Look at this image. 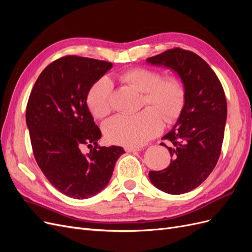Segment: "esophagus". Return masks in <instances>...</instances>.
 <instances>
[{"instance_id": "1", "label": "esophagus", "mask_w": 252, "mask_h": 252, "mask_svg": "<svg viewBox=\"0 0 252 252\" xmlns=\"http://www.w3.org/2000/svg\"><path fill=\"white\" fill-rule=\"evenodd\" d=\"M142 148L141 147H125L126 152H135V151H140Z\"/></svg>"}]
</instances>
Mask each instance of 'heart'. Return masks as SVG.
I'll list each match as a JSON object with an SVG mask.
<instances>
[{
	"instance_id": "heart-1",
	"label": "heart",
	"mask_w": 252,
	"mask_h": 252,
	"mask_svg": "<svg viewBox=\"0 0 252 252\" xmlns=\"http://www.w3.org/2000/svg\"><path fill=\"white\" fill-rule=\"evenodd\" d=\"M120 82L141 91L142 107H148L134 116H117L104 125L108 142L136 147L146 143L162 130L163 120L171 124L177 121L185 107V86L177 75H163L157 69L132 67L120 72ZM111 81L98 79L88 90L86 104L96 119L107 117L112 110Z\"/></svg>"
}]
</instances>
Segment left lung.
Returning <instances> with one entry per match:
<instances>
[{
	"label": "left lung",
	"instance_id": "8db88e82",
	"mask_svg": "<svg viewBox=\"0 0 252 252\" xmlns=\"http://www.w3.org/2000/svg\"><path fill=\"white\" fill-rule=\"evenodd\" d=\"M177 71L184 83L186 102L180 119L162 140L170 164L150 171L152 184L170 194L191 191L215 169L222 150L227 103L222 84L205 61L194 52L175 47L147 59Z\"/></svg>",
	"mask_w": 252,
	"mask_h": 252
}]
</instances>
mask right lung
<instances>
[{
	"mask_svg": "<svg viewBox=\"0 0 252 252\" xmlns=\"http://www.w3.org/2000/svg\"><path fill=\"white\" fill-rule=\"evenodd\" d=\"M111 67L106 61L62 57L41 72L28 98L26 123L35 161L50 184L73 199L100 192L125 152L97 145L102 133L86 104L90 87ZM84 146L91 148L87 154Z\"/></svg>",
	"mask_w": 252,
	"mask_h": 252,
	"instance_id": "1",
	"label": "right lung"
}]
</instances>
